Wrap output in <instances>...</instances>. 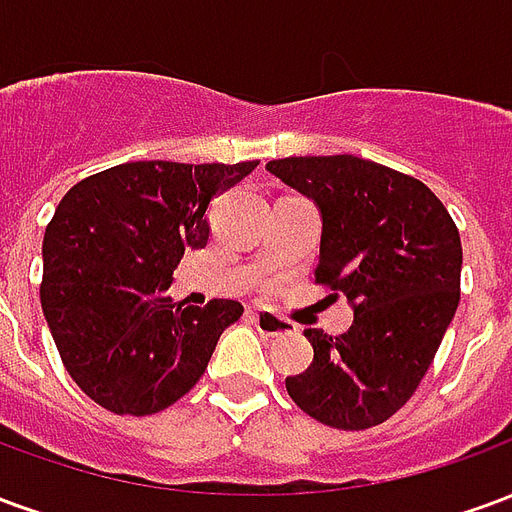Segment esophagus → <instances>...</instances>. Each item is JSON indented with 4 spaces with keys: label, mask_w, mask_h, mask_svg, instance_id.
Segmentation results:
<instances>
[{
    "label": "esophagus",
    "mask_w": 512,
    "mask_h": 512,
    "mask_svg": "<svg viewBox=\"0 0 512 512\" xmlns=\"http://www.w3.org/2000/svg\"><path fill=\"white\" fill-rule=\"evenodd\" d=\"M249 321L255 323L257 332L268 337V340H282V337H293L296 334V326H290L277 315L271 312H249Z\"/></svg>",
    "instance_id": "esophagus-1"
}]
</instances>
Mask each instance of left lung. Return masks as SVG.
Returning <instances> with one entry per match:
<instances>
[{"label": "left lung", "mask_w": 512, "mask_h": 512, "mask_svg": "<svg viewBox=\"0 0 512 512\" xmlns=\"http://www.w3.org/2000/svg\"><path fill=\"white\" fill-rule=\"evenodd\" d=\"M321 213L315 279L354 310L340 337L307 329L315 359L285 378L293 403L340 430H365L406 406L461 299V235L417 178L356 156L268 161Z\"/></svg>", "instance_id": "left-lung-1"}]
</instances>
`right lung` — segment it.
Masks as SVG:
<instances>
[{
    "label": "right lung",
    "mask_w": 512,
    "mask_h": 512,
    "mask_svg": "<svg viewBox=\"0 0 512 512\" xmlns=\"http://www.w3.org/2000/svg\"><path fill=\"white\" fill-rule=\"evenodd\" d=\"M255 167L131 161L60 200L43 235L40 304L65 370L98 406L145 417L202 378L244 307H186L167 290L183 252L208 244L213 197Z\"/></svg>",
    "instance_id": "obj_1"
}]
</instances>
